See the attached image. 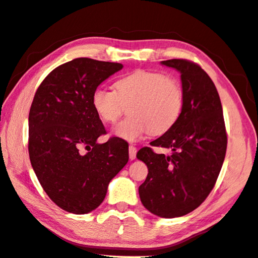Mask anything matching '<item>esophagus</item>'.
<instances>
[{
  "label": "esophagus",
  "mask_w": 258,
  "mask_h": 258,
  "mask_svg": "<svg viewBox=\"0 0 258 258\" xmlns=\"http://www.w3.org/2000/svg\"><path fill=\"white\" fill-rule=\"evenodd\" d=\"M137 151H138L137 150V147H134L132 145L128 147V155H130V159L131 160H133V159L137 158Z\"/></svg>",
  "instance_id": "esophagus-1"
}]
</instances>
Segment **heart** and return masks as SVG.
<instances>
[{"label": "heart", "mask_w": 258, "mask_h": 258, "mask_svg": "<svg viewBox=\"0 0 258 258\" xmlns=\"http://www.w3.org/2000/svg\"><path fill=\"white\" fill-rule=\"evenodd\" d=\"M116 91L98 87L92 106L106 123H115L130 108V118L120 121L113 134L126 141L150 133L161 135L177 123L183 109V90L175 78L163 73L137 71L116 82Z\"/></svg>", "instance_id": "1"}]
</instances>
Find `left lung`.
Here are the masks:
<instances>
[{
  "label": "left lung",
  "mask_w": 258,
  "mask_h": 258,
  "mask_svg": "<svg viewBox=\"0 0 258 258\" xmlns=\"http://www.w3.org/2000/svg\"><path fill=\"white\" fill-rule=\"evenodd\" d=\"M181 74L183 109L177 123L150 142L171 149V156L140 149L138 159L148 167L139 186L148 211L165 218L186 215L204 203L215 185L225 158L226 137L220 95L199 64L185 59L161 61Z\"/></svg>",
  "instance_id": "obj_1"
}]
</instances>
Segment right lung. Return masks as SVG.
I'll use <instances>...</instances> for the list:
<instances>
[{
  "instance_id": "right-lung-1",
  "label": "right lung",
  "mask_w": 258,
  "mask_h": 258,
  "mask_svg": "<svg viewBox=\"0 0 258 258\" xmlns=\"http://www.w3.org/2000/svg\"><path fill=\"white\" fill-rule=\"evenodd\" d=\"M123 64L77 58L53 69L35 93L28 152L41 185L56 206L86 214L100 206L108 184L128 161V145L111 138L92 106L93 91Z\"/></svg>"
}]
</instances>
